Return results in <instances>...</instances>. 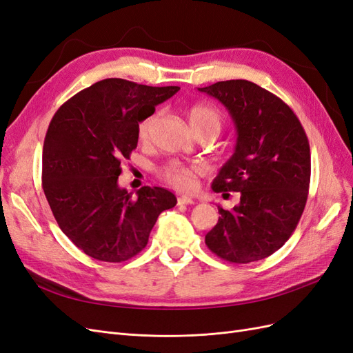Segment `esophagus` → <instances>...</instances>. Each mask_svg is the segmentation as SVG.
Returning a JSON list of instances; mask_svg holds the SVG:
<instances>
[{
  "label": "esophagus",
  "instance_id": "obj_1",
  "mask_svg": "<svg viewBox=\"0 0 353 353\" xmlns=\"http://www.w3.org/2000/svg\"><path fill=\"white\" fill-rule=\"evenodd\" d=\"M178 205H194V200L188 196H181L178 197Z\"/></svg>",
  "mask_w": 353,
  "mask_h": 353
}]
</instances>
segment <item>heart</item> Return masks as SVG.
Instances as JSON below:
<instances>
[{
  "instance_id": "b5f03b06",
  "label": "heart",
  "mask_w": 353,
  "mask_h": 353,
  "mask_svg": "<svg viewBox=\"0 0 353 353\" xmlns=\"http://www.w3.org/2000/svg\"><path fill=\"white\" fill-rule=\"evenodd\" d=\"M187 117L190 126L193 128L194 132L199 131H213L216 135L222 128V114L218 109L209 104H194L191 105L187 112ZM157 122V113L148 114L147 117L138 125V137L140 140L145 141L150 138L153 128ZM197 168L185 166L183 163H169L162 170V176L168 181L170 185H174L178 190H191L196 187L197 183Z\"/></svg>"
}]
</instances>
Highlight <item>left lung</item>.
Masks as SVG:
<instances>
[{
	"mask_svg": "<svg viewBox=\"0 0 353 353\" xmlns=\"http://www.w3.org/2000/svg\"><path fill=\"white\" fill-rule=\"evenodd\" d=\"M199 91L225 105L237 131L234 153L212 190L240 193L231 210L218 206L221 216L205 241L232 263L268 258L290 239L306 205L311 150L305 130L281 99L250 81H222Z\"/></svg>",
	"mask_w": 353,
	"mask_h": 353,
	"instance_id": "1",
	"label": "left lung"
}]
</instances>
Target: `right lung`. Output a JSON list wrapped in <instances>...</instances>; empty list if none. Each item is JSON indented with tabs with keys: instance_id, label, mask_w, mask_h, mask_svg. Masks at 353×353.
<instances>
[{
	"instance_id": "right-lung-1",
	"label": "right lung",
	"mask_w": 353,
	"mask_h": 353,
	"mask_svg": "<svg viewBox=\"0 0 353 353\" xmlns=\"http://www.w3.org/2000/svg\"><path fill=\"white\" fill-rule=\"evenodd\" d=\"M179 87L95 82L56 112L42 148V188L59 227L85 254L123 262L140 253L160 213L176 205L162 187L137 196L117 184L138 143V123Z\"/></svg>"
}]
</instances>
